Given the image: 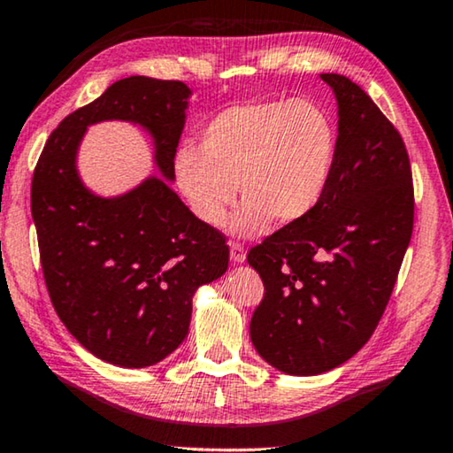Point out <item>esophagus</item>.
Instances as JSON below:
<instances>
[{"mask_svg": "<svg viewBox=\"0 0 453 453\" xmlns=\"http://www.w3.org/2000/svg\"><path fill=\"white\" fill-rule=\"evenodd\" d=\"M247 259V251L241 242H233L231 245V261L233 264H242Z\"/></svg>", "mask_w": 453, "mask_h": 453, "instance_id": "obj_1", "label": "esophagus"}]
</instances>
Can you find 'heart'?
<instances>
[{
    "instance_id": "1",
    "label": "heart",
    "mask_w": 453,
    "mask_h": 453,
    "mask_svg": "<svg viewBox=\"0 0 453 453\" xmlns=\"http://www.w3.org/2000/svg\"><path fill=\"white\" fill-rule=\"evenodd\" d=\"M337 161V128L319 104L261 100L231 106L200 130V149L181 147L175 186L202 222L220 226L242 194L239 234L265 233L275 219L296 225L317 211Z\"/></svg>"
}]
</instances>
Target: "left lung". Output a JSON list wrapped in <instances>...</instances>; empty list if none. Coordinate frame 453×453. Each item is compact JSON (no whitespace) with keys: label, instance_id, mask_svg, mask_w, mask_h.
<instances>
[{"label":"left lung","instance_id":"obj_1","mask_svg":"<svg viewBox=\"0 0 453 453\" xmlns=\"http://www.w3.org/2000/svg\"><path fill=\"white\" fill-rule=\"evenodd\" d=\"M337 100V161L323 202L253 247L265 296L251 341L290 376L337 368L368 343L412 234L411 163L398 130L359 85L320 75Z\"/></svg>","mask_w":453,"mask_h":453}]
</instances>
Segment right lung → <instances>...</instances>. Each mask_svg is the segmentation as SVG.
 Segmentation results:
<instances>
[{
  "instance_id": "obj_1",
  "label": "right lung",
  "mask_w": 453,
  "mask_h": 453,
  "mask_svg": "<svg viewBox=\"0 0 453 453\" xmlns=\"http://www.w3.org/2000/svg\"><path fill=\"white\" fill-rule=\"evenodd\" d=\"M192 89L133 75L52 130L32 178V220L52 306L80 343L120 368H147L188 337L192 298L228 267L225 237L172 186ZM130 121L151 136L162 175L128 193L84 186L76 157L89 126Z\"/></svg>"
}]
</instances>
